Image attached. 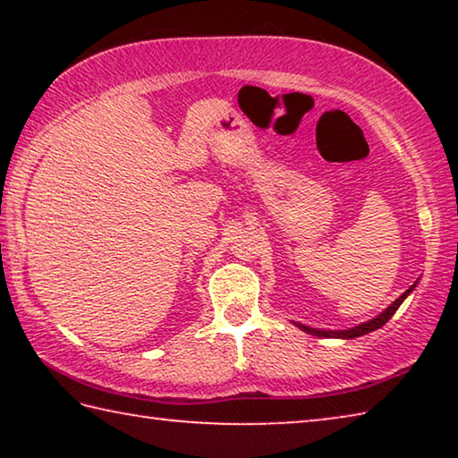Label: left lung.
Listing matches in <instances>:
<instances>
[{
  "instance_id": "1",
  "label": "left lung",
  "mask_w": 458,
  "mask_h": 458,
  "mask_svg": "<svg viewBox=\"0 0 458 458\" xmlns=\"http://www.w3.org/2000/svg\"><path fill=\"white\" fill-rule=\"evenodd\" d=\"M418 281H420V278H418ZM418 281H416L412 286H410L408 291L402 293L400 297H398L396 301H394V303H392L390 307H386L382 313L376 315L374 319L363 321V323H360V325H355V327H347V329H317V327H309V325L297 323V321H293V323L297 325V327H299L301 331L311 333V335H317V337H333V339H355V337H361V335H366V333H371V331L379 329V327H382V325H386L387 321H390L392 315L398 311V307H400L402 303H404V299L408 297V294L416 289Z\"/></svg>"
}]
</instances>
